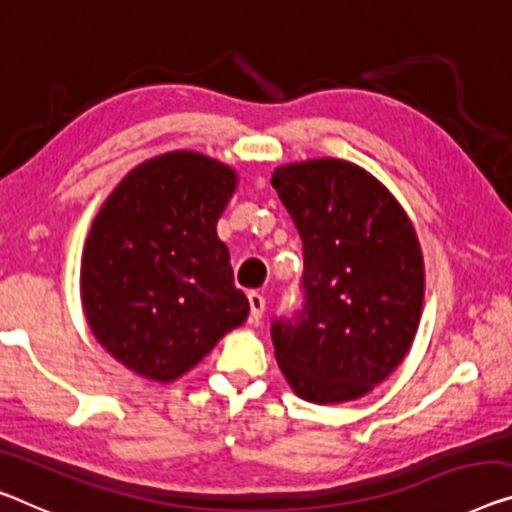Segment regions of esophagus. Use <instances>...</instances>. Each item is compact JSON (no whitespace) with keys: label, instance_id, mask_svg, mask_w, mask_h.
Returning a JSON list of instances; mask_svg holds the SVG:
<instances>
[{"label":"esophagus","instance_id":"1","mask_svg":"<svg viewBox=\"0 0 512 512\" xmlns=\"http://www.w3.org/2000/svg\"><path fill=\"white\" fill-rule=\"evenodd\" d=\"M247 300H249V316L251 320L258 322L263 318V311H265V297L261 293H256V290H251Z\"/></svg>","mask_w":512,"mask_h":512}]
</instances>
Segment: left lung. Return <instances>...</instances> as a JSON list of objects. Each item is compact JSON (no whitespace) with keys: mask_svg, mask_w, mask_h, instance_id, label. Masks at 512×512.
Here are the masks:
<instances>
[{"mask_svg":"<svg viewBox=\"0 0 512 512\" xmlns=\"http://www.w3.org/2000/svg\"><path fill=\"white\" fill-rule=\"evenodd\" d=\"M272 187L302 238V304L272 320L297 396L361 398L410 350L423 304L419 240L387 187L343 160L288 164Z\"/></svg>","mask_w":512,"mask_h":512,"instance_id":"8db88e82","label":"left lung"}]
</instances>
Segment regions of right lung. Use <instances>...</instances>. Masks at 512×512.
Listing matches in <instances>:
<instances>
[{"instance_id": "add662e5", "label": "right lung", "mask_w": 512, "mask_h": 512, "mask_svg": "<svg viewBox=\"0 0 512 512\" xmlns=\"http://www.w3.org/2000/svg\"><path fill=\"white\" fill-rule=\"evenodd\" d=\"M233 169L206 155L153 157L121 180L86 238L82 304L102 348L139 375L171 382L247 320L217 219Z\"/></svg>"}]
</instances>
